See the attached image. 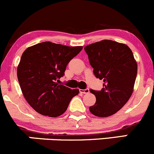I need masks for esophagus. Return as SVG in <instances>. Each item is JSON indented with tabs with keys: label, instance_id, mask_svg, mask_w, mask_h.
I'll list each match as a JSON object with an SVG mask.
<instances>
[{
	"label": "esophagus",
	"instance_id": "esophagus-1",
	"mask_svg": "<svg viewBox=\"0 0 154 154\" xmlns=\"http://www.w3.org/2000/svg\"><path fill=\"white\" fill-rule=\"evenodd\" d=\"M80 92L82 94H88L89 93V89H88V88H85V89H80Z\"/></svg>",
	"mask_w": 154,
	"mask_h": 154
}]
</instances>
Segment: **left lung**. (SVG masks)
I'll use <instances>...</instances> for the list:
<instances>
[{"label": "left lung", "instance_id": "obj_1", "mask_svg": "<svg viewBox=\"0 0 154 154\" xmlns=\"http://www.w3.org/2000/svg\"><path fill=\"white\" fill-rule=\"evenodd\" d=\"M97 78L103 80L100 91L90 89L96 103L91 114L100 117L114 114L131 96L137 74V63L125 44L110 40L92 43L84 48Z\"/></svg>", "mask_w": 154, "mask_h": 154}]
</instances>
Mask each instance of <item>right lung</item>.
Wrapping results in <instances>:
<instances>
[{"mask_svg": "<svg viewBox=\"0 0 154 154\" xmlns=\"http://www.w3.org/2000/svg\"><path fill=\"white\" fill-rule=\"evenodd\" d=\"M82 46H63L43 42L27 48L23 53L17 74L22 93L37 112L56 117L67 109L71 100L79 94L57 83L70 60Z\"/></svg>", "mask_w": 154, "mask_h": 154, "instance_id": "obj_1", "label": "right lung"}]
</instances>
